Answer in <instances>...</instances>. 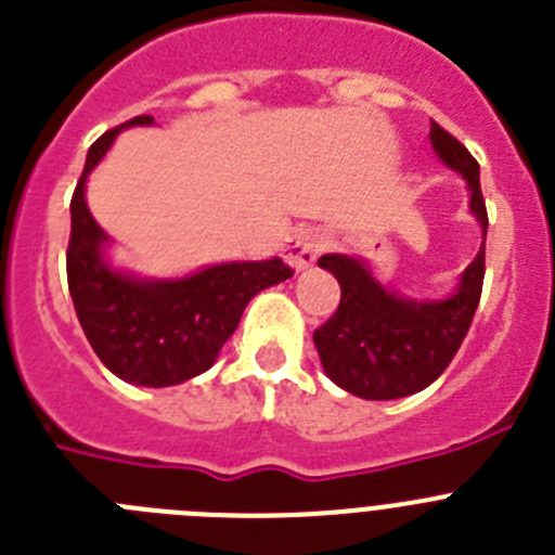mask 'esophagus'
<instances>
[{
	"mask_svg": "<svg viewBox=\"0 0 555 555\" xmlns=\"http://www.w3.org/2000/svg\"><path fill=\"white\" fill-rule=\"evenodd\" d=\"M323 246H326V243H323L321 232H314V229H298L296 234H289L287 241H284V262H287L296 273L307 271V268L314 266V259L323 251Z\"/></svg>",
	"mask_w": 555,
	"mask_h": 555,
	"instance_id": "esophagus-1",
	"label": "esophagus"
}]
</instances>
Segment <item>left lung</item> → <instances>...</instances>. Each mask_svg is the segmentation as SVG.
Wrapping results in <instances>:
<instances>
[{
  "label": "left lung",
  "instance_id": "1",
  "mask_svg": "<svg viewBox=\"0 0 555 555\" xmlns=\"http://www.w3.org/2000/svg\"><path fill=\"white\" fill-rule=\"evenodd\" d=\"M431 149L442 166L467 182V207L481 227V248L442 298H414L376 276L362 254H323L318 266L339 284L337 312L312 334L323 371L337 387L364 401H396L437 382L470 328L483 284V207L478 163L431 121Z\"/></svg>",
  "mask_w": 555,
  "mask_h": 555
}]
</instances>
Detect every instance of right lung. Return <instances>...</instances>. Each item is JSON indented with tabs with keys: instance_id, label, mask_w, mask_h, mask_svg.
<instances>
[{
	"instance_id": "right-lung-1",
	"label": "right lung",
	"mask_w": 555,
	"mask_h": 555,
	"mask_svg": "<svg viewBox=\"0 0 555 555\" xmlns=\"http://www.w3.org/2000/svg\"><path fill=\"white\" fill-rule=\"evenodd\" d=\"M152 124L138 116L88 149L72 198L66 266L79 326L104 367L138 387H173L209 371L248 301L293 271L279 257L216 262L184 276H141L113 262V241L91 216L85 188L121 129Z\"/></svg>"
}]
</instances>
